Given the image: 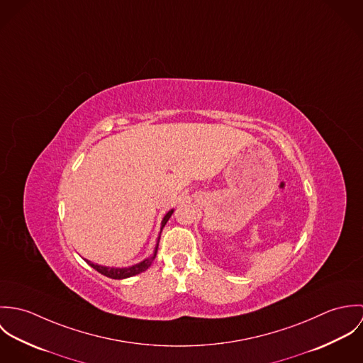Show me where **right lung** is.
I'll use <instances>...</instances> for the list:
<instances>
[{"instance_id":"add662e5","label":"right lung","mask_w":363,"mask_h":363,"mask_svg":"<svg viewBox=\"0 0 363 363\" xmlns=\"http://www.w3.org/2000/svg\"><path fill=\"white\" fill-rule=\"evenodd\" d=\"M172 213H173V209L169 211V212L164 215V218H163V220H162V228L166 225V222L169 220V218L172 216ZM155 256L156 250L155 255H154L152 257L145 259L144 261H141V262H138V264H135V265H133V267H127V268H108V267L94 264V262H91V261H88V259H86V262H88L92 268H95L98 272H101L104 277H108V278H111V279H123V278L134 277V275H137V274L145 271L147 268H150L151 264H152V261L155 259Z\"/></svg>"}]
</instances>
